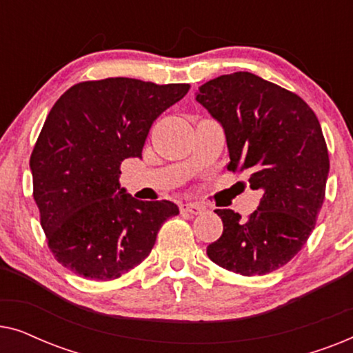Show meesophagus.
Wrapping results in <instances>:
<instances>
[{"label": "esophagus", "mask_w": 353, "mask_h": 353, "mask_svg": "<svg viewBox=\"0 0 353 353\" xmlns=\"http://www.w3.org/2000/svg\"><path fill=\"white\" fill-rule=\"evenodd\" d=\"M204 210H205L204 205L191 204V202H190V204H183L181 205V212H186V214H191V215H199Z\"/></svg>", "instance_id": "esophagus-1"}]
</instances>
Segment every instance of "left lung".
<instances>
[{
  "label": "left lung",
  "mask_w": 353,
  "mask_h": 353,
  "mask_svg": "<svg viewBox=\"0 0 353 353\" xmlns=\"http://www.w3.org/2000/svg\"><path fill=\"white\" fill-rule=\"evenodd\" d=\"M196 101L225 130L228 170L248 173L262 192L245 220L215 210L223 233L207 255L243 276L272 273L303 248L325 201L330 157L320 122L301 96L250 72L207 81Z\"/></svg>",
  "instance_id": "8db88e82"
}]
</instances>
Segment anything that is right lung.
I'll return each instance as SVG.
<instances>
[{
  "mask_svg": "<svg viewBox=\"0 0 353 353\" xmlns=\"http://www.w3.org/2000/svg\"><path fill=\"white\" fill-rule=\"evenodd\" d=\"M190 91L188 83L137 79L81 81L48 114L30 157L33 199L56 260L109 281L151 252L170 201L143 202L120 188V163L141 157L154 120Z\"/></svg>",
  "mask_w": 353,
  "mask_h": 353,
  "instance_id": "add662e5",
  "label": "right lung"
}]
</instances>
